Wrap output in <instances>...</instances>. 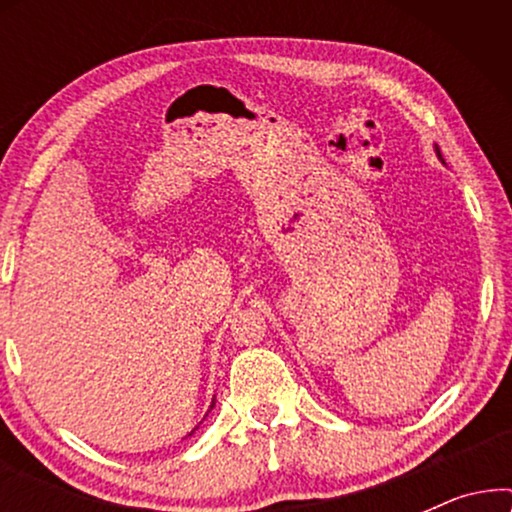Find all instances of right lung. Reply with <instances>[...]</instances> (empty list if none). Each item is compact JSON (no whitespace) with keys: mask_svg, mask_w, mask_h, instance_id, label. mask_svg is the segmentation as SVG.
<instances>
[{"mask_svg":"<svg viewBox=\"0 0 512 512\" xmlns=\"http://www.w3.org/2000/svg\"><path fill=\"white\" fill-rule=\"evenodd\" d=\"M212 408H214V403H212Z\"/></svg>","mask_w":512,"mask_h":512,"instance_id":"add662e5","label":"right lung"}]
</instances>
